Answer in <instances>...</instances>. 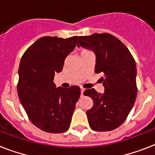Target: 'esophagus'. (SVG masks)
<instances>
[{"mask_svg":"<svg viewBox=\"0 0 155 155\" xmlns=\"http://www.w3.org/2000/svg\"><path fill=\"white\" fill-rule=\"evenodd\" d=\"M84 89L83 87H81V88H80V94H81V96H83V94H84Z\"/></svg>","mask_w":155,"mask_h":155,"instance_id":"1","label":"esophagus"}]
</instances>
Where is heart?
Here are the masks:
<instances>
[{
    "label": "heart",
    "mask_w": 155,
    "mask_h": 155,
    "mask_svg": "<svg viewBox=\"0 0 155 155\" xmlns=\"http://www.w3.org/2000/svg\"><path fill=\"white\" fill-rule=\"evenodd\" d=\"M86 51V50H84V51Z\"/></svg>",
    "instance_id": "1"
}]
</instances>
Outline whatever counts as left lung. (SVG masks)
<instances>
[{"label": "left lung", "instance_id": "left-lung-1", "mask_svg": "<svg viewBox=\"0 0 155 155\" xmlns=\"http://www.w3.org/2000/svg\"><path fill=\"white\" fill-rule=\"evenodd\" d=\"M77 46L94 52L95 72L104 75L100 79L104 87L103 94L94 88L84 92L93 101L86 112L90 127L101 132L115 130L127 118L137 97L134 58L117 38L108 33L80 36Z\"/></svg>", "mask_w": 155, "mask_h": 155}]
</instances>
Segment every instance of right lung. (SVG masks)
<instances>
[{
    "label": "right lung",
    "instance_id": "add662e5",
    "mask_svg": "<svg viewBox=\"0 0 155 155\" xmlns=\"http://www.w3.org/2000/svg\"><path fill=\"white\" fill-rule=\"evenodd\" d=\"M78 36L42 37L28 48L18 69V93L30 121L42 131L59 134L70 126L80 88L56 87L55 73L63 70L66 57L75 49Z\"/></svg>",
    "mask_w": 155,
    "mask_h": 155
}]
</instances>
